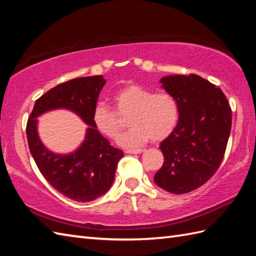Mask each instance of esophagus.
Listing matches in <instances>:
<instances>
[{
  "mask_svg": "<svg viewBox=\"0 0 256 256\" xmlns=\"http://www.w3.org/2000/svg\"><path fill=\"white\" fill-rule=\"evenodd\" d=\"M142 152H143V150L136 148V150H125V153H128V154H140Z\"/></svg>",
  "mask_w": 256,
  "mask_h": 256,
  "instance_id": "esophagus-1",
  "label": "esophagus"
}]
</instances>
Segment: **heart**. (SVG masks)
I'll return each mask as SVG.
<instances>
[{
  "instance_id": "b5f03b06",
  "label": "heart",
  "mask_w": 256,
  "mask_h": 256,
  "mask_svg": "<svg viewBox=\"0 0 256 256\" xmlns=\"http://www.w3.org/2000/svg\"><path fill=\"white\" fill-rule=\"evenodd\" d=\"M116 111L104 102H98L92 111V120L98 131L106 138H116L123 128L121 118H128L132 126L120 136L122 148H140L152 138L165 140L172 133L179 120L178 103L165 91L155 92L140 84H128L112 96Z\"/></svg>"
}]
</instances>
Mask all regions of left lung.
<instances>
[{
    "label": "left lung",
    "instance_id": "left-lung-1",
    "mask_svg": "<svg viewBox=\"0 0 256 256\" xmlns=\"http://www.w3.org/2000/svg\"><path fill=\"white\" fill-rule=\"evenodd\" d=\"M160 84L178 103L179 121L160 143L164 164L154 182L166 192L187 194L208 182L224 160L231 108L222 90L200 76H166Z\"/></svg>",
    "mask_w": 256,
    "mask_h": 256
}]
</instances>
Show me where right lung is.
Instances as JSON below:
<instances>
[{"label": "right lung", "mask_w": 256, "mask_h": 256, "mask_svg": "<svg viewBox=\"0 0 256 256\" xmlns=\"http://www.w3.org/2000/svg\"><path fill=\"white\" fill-rule=\"evenodd\" d=\"M106 84L103 76L69 80L37 99L27 121L26 135L38 170L52 186L76 201H92L104 194L114 182L123 152L113 148L98 131L92 111ZM66 108L90 126L85 140L72 154H56L42 144L36 132V118L48 110Z\"/></svg>", "instance_id": "1"}]
</instances>
